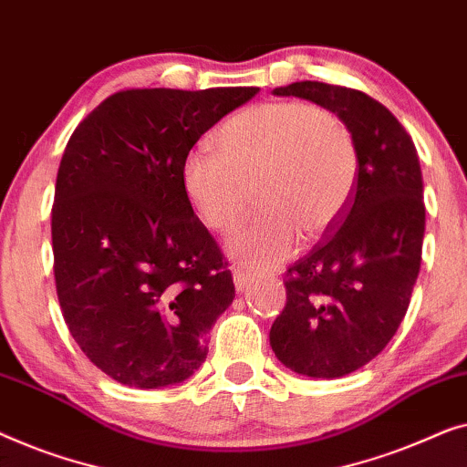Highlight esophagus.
<instances>
[{
    "mask_svg": "<svg viewBox=\"0 0 467 467\" xmlns=\"http://www.w3.org/2000/svg\"><path fill=\"white\" fill-rule=\"evenodd\" d=\"M233 281H234V287L236 292H245L249 281H252V275H249L247 271H243V268H234L233 271Z\"/></svg>",
    "mask_w": 467,
    "mask_h": 467,
    "instance_id": "1",
    "label": "esophagus"
}]
</instances>
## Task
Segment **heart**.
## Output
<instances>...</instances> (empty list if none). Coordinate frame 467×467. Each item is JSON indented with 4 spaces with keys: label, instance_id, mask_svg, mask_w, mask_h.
Instances as JSON below:
<instances>
[{
    "label": "heart",
    "instance_id": "obj_1",
    "mask_svg": "<svg viewBox=\"0 0 467 467\" xmlns=\"http://www.w3.org/2000/svg\"><path fill=\"white\" fill-rule=\"evenodd\" d=\"M215 152L183 156L180 183L207 231L231 234L249 205L260 213L231 241L249 266H275L296 245L319 239L349 205L358 180V148L330 109L300 101L258 103L222 124Z\"/></svg>",
    "mask_w": 467,
    "mask_h": 467
}]
</instances>
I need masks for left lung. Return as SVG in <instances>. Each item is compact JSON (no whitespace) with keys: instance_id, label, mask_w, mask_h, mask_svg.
I'll list each match as a JSON object with an SVG mask.
<instances>
[{"instance_id":"1","label":"left lung","mask_w":467,"mask_h":467,"mask_svg":"<svg viewBox=\"0 0 467 467\" xmlns=\"http://www.w3.org/2000/svg\"><path fill=\"white\" fill-rule=\"evenodd\" d=\"M273 93L334 111L358 148L349 205L287 268L285 306L268 334L285 368L338 379L385 349L410 305L425 234L421 165L398 118L362 90L305 80Z\"/></svg>"}]
</instances>
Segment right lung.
<instances>
[{
  "label": "right lung",
  "mask_w": 467,
  "mask_h": 467,
  "mask_svg": "<svg viewBox=\"0 0 467 467\" xmlns=\"http://www.w3.org/2000/svg\"><path fill=\"white\" fill-rule=\"evenodd\" d=\"M258 90H120L69 137L52 205L57 296L84 356L118 383L159 389L205 362L234 284L180 167Z\"/></svg>",
  "instance_id": "right-lung-1"
}]
</instances>
